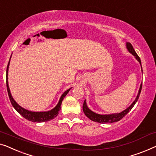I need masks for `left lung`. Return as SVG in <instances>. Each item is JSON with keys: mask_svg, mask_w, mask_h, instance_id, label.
Instances as JSON below:
<instances>
[{"mask_svg": "<svg viewBox=\"0 0 156 156\" xmlns=\"http://www.w3.org/2000/svg\"><path fill=\"white\" fill-rule=\"evenodd\" d=\"M126 45H127V48L128 51L134 56L135 58L138 60L141 66V60H140V58L139 57V55H137L136 52H135L132 45L130 43H128V42L127 43V44ZM141 70H142V67H141ZM142 72H143V70H142ZM141 87H142V83L140 85L138 95H137L136 98H135L134 102L131 104L130 106H129L127 109L123 110V111L119 112V113H114V114H110V115H100V114L96 113V112L91 111V110L88 108L87 103H86V100L84 101V102H83V111L88 118H89L92 121L96 122H98V123H101V124L112 123V122H117V121H119L122 118H123V117H125L131 110L132 109V108L134 107L135 103H136V101H138L139 97L140 96V93H141Z\"/></svg>", "mask_w": 156, "mask_h": 156, "instance_id": "8db88e82", "label": "left lung"}]
</instances>
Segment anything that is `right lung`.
<instances>
[{"instance_id": "add662e5", "label": "right lung", "mask_w": 156, "mask_h": 156, "mask_svg": "<svg viewBox=\"0 0 156 156\" xmlns=\"http://www.w3.org/2000/svg\"><path fill=\"white\" fill-rule=\"evenodd\" d=\"M11 58V57H10ZM9 65H10V61L8 62V67H7V70H6V86H7V90H8V94L9 96V98H10V102L12 103V105L15 110L19 112V113L21 115L22 117H24V118L28 119L29 121H31L34 122H47L49 120H51L52 119L55 118L56 116H58V113H59V111L60 110V105L62 104V101L63 100V98H65V96L68 94V92L69 91V90L71 89H67V91H65L64 93L62 94V95L60 97L59 102L57 104V105L55 106L53 109H52L49 111H46V112H32V111H29L28 110L24 109V108H22L20 105H18L16 103L14 99H13L12 95H11L10 89H9V86H8V67H9Z\"/></svg>"}]
</instances>
